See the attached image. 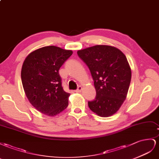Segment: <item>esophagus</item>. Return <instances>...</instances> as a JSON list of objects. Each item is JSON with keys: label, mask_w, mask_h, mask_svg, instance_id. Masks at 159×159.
Instances as JSON below:
<instances>
[{"label": "esophagus", "mask_w": 159, "mask_h": 159, "mask_svg": "<svg viewBox=\"0 0 159 159\" xmlns=\"http://www.w3.org/2000/svg\"><path fill=\"white\" fill-rule=\"evenodd\" d=\"M82 89H83L82 87H81V86H79V87H78V88H77V89L75 90V92L76 93H80L81 91H82Z\"/></svg>", "instance_id": "1"}]
</instances>
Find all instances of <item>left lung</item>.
I'll return each mask as SVG.
<instances>
[{
    "label": "left lung",
    "mask_w": 159,
    "mask_h": 159,
    "mask_svg": "<svg viewBox=\"0 0 159 159\" xmlns=\"http://www.w3.org/2000/svg\"><path fill=\"white\" fill-rule=\"evenodd\" d=\"M89 67L97 95L89 101L90 109L100 116H112L126 99L131 80V70L125 54L108 45H96L77 51Z\"/></svg>",
    "instance_id": "8db88e82"
}]
</instances>
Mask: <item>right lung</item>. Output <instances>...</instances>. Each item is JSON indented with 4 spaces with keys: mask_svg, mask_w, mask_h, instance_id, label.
I'll list each match as a JSON object with an SVG mask.
<instances>
[{
    "mask_svg": "<svg viewBox=\"0 0 159 159\" xmlns=\"http://www.w3.org/2000/svg\"><path fill=\"white\" fill-rule=\"evenodd\" d=\"M72 54L70 50L48 46L30 52L23 62L21 80L26 96L44 115L56 116L69 105L70 93L63 90L58 70Z\"/></svg>",
    "mask_w": 159,
    "mask_h": 159,
    "instance_id": "obj_1",
    "label": "right lung"
}]
</instances>
